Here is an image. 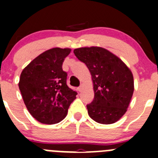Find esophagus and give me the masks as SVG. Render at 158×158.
<instances>
[{"label": "esophagus", "mask_w": 158, "mask_h": 158, "mask_svg": "<svg viewBox=\"0 0 158 158\" xmlns=\"http://www.w3.org/2000/svg\"><path fill=\"white\" fill-rule=\"evenodd\" d=\"M78 89V91H79V92H81L82 89H83V85H81L80 86L78 87V89Z\"/></svg>", "instance_id": "obj_1"}]
</instances>
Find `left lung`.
Wrapping results in <instances>:
<instances>
[{"mask_svg":"<svg viewBox=\"0 0 158 158\" xmlns=\"http://www.w3.org/2000/svg\"><path fill=\"white\" fill-rule=\"evenodd\" d=\"M73 53L92 74L95 95L87 105L90 118L103 124L118 121L127 111L134 92L131 70L118 56L102 48H80Z\"/></svg>","mask_w":158,"mask_h":158,"instance_id":"left-lung-1","label":"left lung"}]
</instances>
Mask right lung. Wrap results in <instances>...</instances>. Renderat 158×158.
<instances>
[{"label":"right lung","instance_id":"obj_1","mask_svg":"<svg viewBox=\"0 0 158 158\" xmlns=\"http://www.w3.org/2000/svg\"><path fill=\"white\" fill-rule=\"evenodd\" d=\"M69 48L45 51L23 69L19 88L27 110L37 121L53 124L66 118L68 108L77 92L66 85L67 73L63 70Z\"/></svg>","mask_w":158,"mask_h":158}]
</instances>
